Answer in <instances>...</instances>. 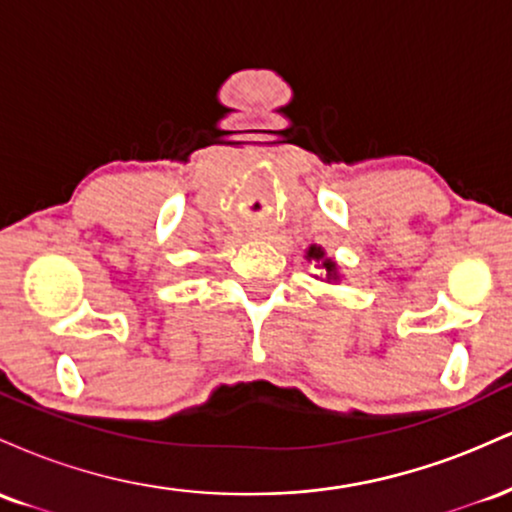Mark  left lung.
Listing matches in <instances>:
<instances>
[{"instance_id":"obj_1","label":"left lung","mask_w":512,"mask_h":512,"mask_svg":"<svg viewBox=\"0 0 512 512\" xmlns=\"http://www.w3.org/2000/svg\"><path fill=\"white\" fill-rule=\"evenodd\" d=\"M305 257H308V260L322 262V267H325V272H327V281H337L339 279L337 262L330 260V257H325V250H322L320 245H310L308 252H305Z\"/></svg>"}]
</instances>
